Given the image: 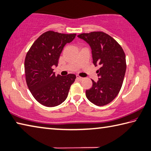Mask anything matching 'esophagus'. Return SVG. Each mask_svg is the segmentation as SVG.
Instances as JSON below:
<instances>
[{
    "label": "esophagus",
    "instance_id": "1",
    "mask_svg": "<svg viewBox=\"0 0 151 151\" xmlns=\"http://www.w3.org/2000/svg\"><path fill=\"white\" fill-rule=\"evenodd\" d=\"M76 79H78V80H79V81L83 80V78H81V77H80V76H76Z\"/></svg>",
    "mask_w": 151,
    "mask_h": 151
}]
</instances>
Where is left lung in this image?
<instances>
[{"instance_id":"left-lung-1","label":"left lung","mask_w":151,"mask_h":151,"mask_svg":"<svg viewBox=\"0 0 151 151\" xmlns=\"http://www.w3.org/2000/svg\"><path fill=\"white\" fill-rule=\"evenodd\" d=\"M91 49L93 62L100 68L99 80L86 90L88 100L96 106H104L114 99L121 89L126 70V55L115 39L101 31L78 35Z\"/></svg>"}]
</instances>
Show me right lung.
<instances>
[{
	"mask_svg": "<svg viewBox=\"0 0 151 151\" xmlns=\"http://www.w3.org/2000/svg\"><path fill=\"white\" fill-rule=\"evenodd\" d=\"M76 34H64L49 31L33 42L25 59L24 68L27 87L33 97L45 106L53 107L66 100L76 76H56L53 67L67 43Z\"/></svg>",
	"mask_w": 151,
	"mask_h": 151,
	"instance_id": "right-lung-1",
	"label": "right lung"
}]
</instances>
